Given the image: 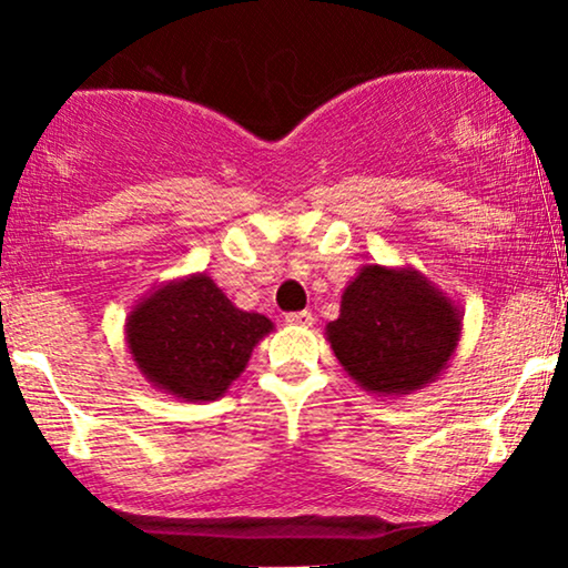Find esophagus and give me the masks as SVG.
<instances>
[{
  "mask_svg": "<svg viewBox=\"0 0 568 568\" xmlns=\"http://www.w3.org/2000/svg\"><path fill=\"white\" fill-rule=\"evenodd\" d=\"M313 313H307V310H300V313H290L284 317L286 325H300V328H307V325H313Z\"/></svg>",
  "mask_w": 568,
  "mask_h": 568,
  "instance_id": "esophagus-1",
  "label": "esophagus"
}]
</instances>
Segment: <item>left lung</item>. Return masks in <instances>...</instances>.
<instances>
[{
    "label": "left lung",
    "instance_id": "left-lung-1",
    "mask_svg": "<svg viewBox=\"0 0 568 568\" xmlns=\"http://www.w3.org/2000/svg\"><path fill=\"white\" fill-rule=\"evenodd\" d=\"M463 313L414 266L364 263L341 294V315L325 338L362 390L383 398L416 393L447 369Z\"/></svg>",
    "mask_w": 568,
    "mask_h": 568
}]
</instances>
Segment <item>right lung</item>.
I'll list each match as a JSON object with an SVG mask.
<instances>
[{"label":"right lung","instance_id":"obj_1","mask_svg":"<svg viewBox=\"0 0 568 568\" xmlns=\"http://www.w3.org/2000/svg\"><path fill=\"white\" fill-rule=\"evenodd\" d=\"M274 323L235 307L212 276L154 286L131 307L123 336L142 377L178 400L222 398Z\"/></svg>","mask_w":568,"mask_h":568}]
</instances>
